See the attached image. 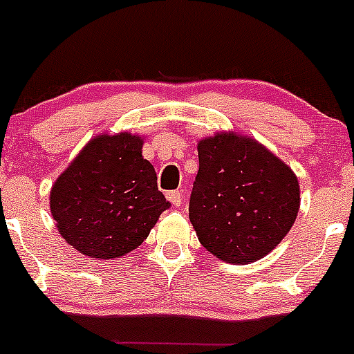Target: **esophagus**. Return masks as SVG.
Instances as JSON below:
<instances>
[{
	"instance_id": "esophagus-1",
	"label": "esophagus",
	"mask_w": 354,
	"mask_h": 354,
	"mask_svg": "<svg viewBox=\"0 0 354 354\" xmlns=\"http://www.w3.org/2000/svg\"><path fill=\"white\" fill-rule=\"evenodd\" d=\"M167 198L170 200V202L175 205V207H179V205L183 204V195H180V192L167 193Z\"/></svg>"
}]
</instances>
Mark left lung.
Here are the masks:
<instances>
[{
	"label": "left lung",
	"instance_id": "8db88e82",
	"mask_svg": "<svg viewBox=\"0 0 354 354\" xmlns=\"http://www.w3.org/2000/svg\"><path fill=\"white\" fill-rule=\"evenodd\" d=\"M189 221L214 257L250 264L277 248L299 211L298 177L257 140L218 133L198 142Z\"/></svg>",
	"mask_w": 354,
	"mask_h": 354
}]
</instances>
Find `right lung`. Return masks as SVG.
<instances>
[{
	"mask_svg": "<svg viewBox=\"0 0 354 354\" xmlns=\"http://www.w3.org/2000/svg\"><path fill=\"white\" fill-rule=\"evenodd\" d=\"M142 147L138 134H99L53 184L56 228L83 255L117 259L133 252L170 207Z\"/></svg>",
	"mask_w": 354,
	"mask_h": 354,
	"instance_id": "1",
	"label": "right lung"
}]
</instances>
